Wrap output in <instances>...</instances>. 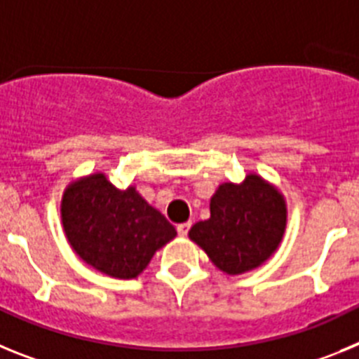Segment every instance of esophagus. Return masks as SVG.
Returning <instances> with one entry per match:
<instances>
[{
    "mask_svg": "<svg viewBox=\"0 0 359 359\" xmlns=\"http://www.w3.org/2000/svg\"><path fill=\"white\" fill-rule=\"evenodd\" d=\"M190 230V223H182V224H177V233L182 237H185L187 233H189Z\"/></svg>",
    "mask_w": 359,
    "mask_h": 359,
    "instance_id": "esophagus-1",
    "label": "esophagus"
}]
</instances>
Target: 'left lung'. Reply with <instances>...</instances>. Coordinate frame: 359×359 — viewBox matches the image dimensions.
<instances>
[{
	"mask_svg": "<svg viewBox=\"0 0 359 359\" xmlns=\"http://www.w3.org/2000/svg\"><path fill=\"white\" fill-rule=\"evenodd\" d=\"M287 205L280 190L261 174L241 183H221L210 198V217L190 228L189 237L226 275H243L264 264L280 246Z\"/></svg>",
	"mask_w": 359,
	"mask_h": 359,
	"instance_id": "8db88e82",
	"label": "left lung"
}]
</instances>
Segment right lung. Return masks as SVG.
I'll use <instances>...</instances> for the list:
<instances>
[{
  "mask_svg": "<svg viewBox=\"0 0 359 359\" xmlns=\"http://www.w3.org/2000/svg\"><path fill=\"white\" fill-rule=\"evenodd\" d=\"M62 230L82 261L113 278H136L154 253L176 237V228L151 207L135 185L116 189L104 172L66 185Z\"/></svg>",
  "mask_w": 359,
  "mask_h": 359,
  "instance_id": "1",
  "label": "right lung"
}]
</instances>
